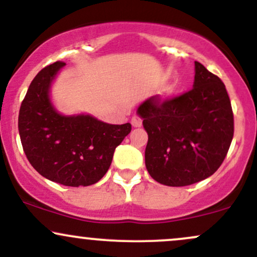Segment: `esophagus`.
Segmentation results:
<instances>
[{
    "mask_svg": "<svg viewBox=\"0 0 257 257\" xmlns=\"http://www.w3.org/2000/svg\"><path fill=\"white\" fill-rule=\"evenodd\" d=\"M132 125L134 126V128H139V126L143 125V119L139 116H134L132 118Z\"/></svg>",
    "mask_w": 257,
    "mask_h": 257,
    "instance_id": "1",
    "label": "esophagus"
}]
</instances>
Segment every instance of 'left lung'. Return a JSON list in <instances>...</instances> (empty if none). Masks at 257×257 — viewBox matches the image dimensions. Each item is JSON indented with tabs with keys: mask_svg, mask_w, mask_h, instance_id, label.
I'll list each match as a JSON object with an SVG mask.
<instances>
[{
	"mask_svg": "<svg viewBox=\"0 0 257 257\" xmlns=\"http://www.w3.org/2000/svg\"><path fill=\"white\" fill-rule=\"evenodd\" d=\"M193 88L162 100L151 96L138 113L149 134L146 169L162 185L181 187L216 172L231 146L234 119L223 82L194 61Z\"/></svg>",
	"mask_w": 257,
	"mask_h": 257,
	"instance_id": "left-lung-1",
	"label": "left lung"
}]
</instances>
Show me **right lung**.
Returning a JSON list of instances; mask_svg holds the SVG:
<instances>
[{"label":"right lung","mask_w":257,"mask_h":257,"mask_svg":"<svg viewBox=\"0 0 257 257\" xmlns=\"http://www.w3.org/2000/svg\"><path fill=\"white\" fill-rule=\"evenodd\" d=\"M64 65H48L32 79L19 111L20 140L26 158L46 179L72 187L89 186L107 172L114 150L131 133L132 124H108L89 114L59 113L49 90Z\"/></svg>","instance_id":"1"}]
</instances>
